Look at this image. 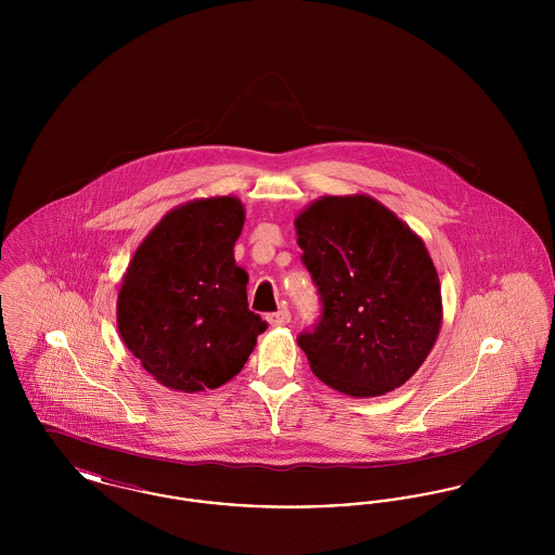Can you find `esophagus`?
<instances>
[{
    "mask_svg": "<svg viewBox=\"0 0 555 555\" xmlns=\"http://www.w3.org/2000/svg\"><path fill=\"white\" fill-rule=\"evenodd\" d=\"M268 322H270V326H285V324L291 322V312L287 308H283V310L274 312V314H268Z\"/></svg>",
    "mask_w": 555,
    "mask_h": 555,
    "instance_id": "34e87169",
    "label": "esophagus"
}]
</instances>
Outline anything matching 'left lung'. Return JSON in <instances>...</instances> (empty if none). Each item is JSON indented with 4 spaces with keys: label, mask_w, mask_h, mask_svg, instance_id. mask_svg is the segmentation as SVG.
Instances as JSON below:
<instances>
[{
    "label": "left lung",
    "mask_w": 555,
    "mask_h": 555,
    "mask_svg": "<svg viewBox=\"0 0 555 555\" xmlns=\"http://www.w3.org/2000/svg\"><path fill=\"white\" fill-rule=\"evenodd\" d=\"M301 262L322 299L297 344L335 391L385 396L423 366L439 337L441 283L423 238L374 197L324 195L295 218Z\"/></svg>",
    "instance_id": "obj_1"
}]
</instances>
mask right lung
<instances>
[{
    "mask_svg": "<svg viewBox=\"0 0 555 555\" xmlns=\"http://www.w3.org/2000/svg\"><path fill=\"white\" fill-rule=\"evenodd\" d=\"M243 222L245 208L233 195L186 202L141 241L120 281L118 333L168 389L224 385L266 331L247 308L249 276L233 254Z\"/></svg>",
    "mask_w": 555,
    "mask_h": 555,
    "instance_id": "obj_1",
    "label": "right lung"
}]
</instances>
